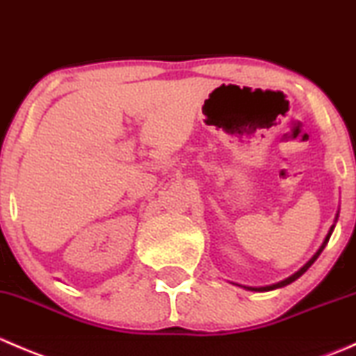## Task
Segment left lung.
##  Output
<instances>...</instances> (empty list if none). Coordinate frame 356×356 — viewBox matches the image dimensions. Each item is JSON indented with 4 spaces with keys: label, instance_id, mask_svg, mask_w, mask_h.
Masks as SVG:
<instances>
[{
    "label": "left lung",
    "instance_id": "8db88e82",
    "mask_svg": "<svg viewBox=\"0 0 356 356\" xmlns=\"http://www.w3.org/2000/svg\"><path fill=\"white\" fill-rule=\"evenodd\" d=\"M337 217H339V211H337L336 213V218H334V224L331 225V229H329V232H327V236H325L324 238V241H322V245H321V248H318L317 251H315L314 253V257L310 258V260L307 261V264L303 265V267L300 268V270L298 272H294L293 275H289L288 279H284V281H281V282H275V284H270V286H264V288H250V286H241V288H245V289H248V291H258V293H264V291H272V289H279V288H284V286H288V284H291V282H294L296 281V279H300L301 275L305 274V272L308 270V268L312 267V265H314V261L317 260L318 257H321V253L322 251H324V248L327 246V243H329V239H331V234H332V231H334V227H336V222H337Z\"/></svg>",
    "mask_w": 356,
    "mask_h": 356
}]
</instances>
